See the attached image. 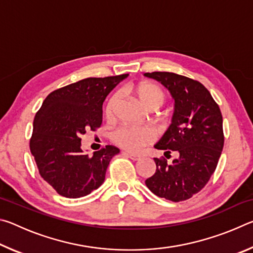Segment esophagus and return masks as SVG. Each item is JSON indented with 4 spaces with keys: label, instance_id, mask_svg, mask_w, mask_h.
<instances>
[{
    "label": "esophagus",
    "instance_id": "esophagus-1",
    "mask_svg": "<svg viewBox=\"0 0 253 253\" xmlns=\"http://www.w3.org/2000/svg\"><path fill=\"white\" fill-rule=\"evenodd\" d=\"M123 155H126L130 158L132 161H139L142 156L140 155H137V154H131V153H127V152H123Z\"/></svg>",
    "mask_w": 253,
    "mask_h": 253
}]
</instances>
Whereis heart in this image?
<instances>
[{
	"mask_svg": "<svg viewBox=\"0 0 253 253\" xmlns=\"http://www.w3.org/2000/svg\"><path fill=\"white\" fill-rule=\"evenodd\" d=\"M129 90L147 109H157L165 100V95L162 89L152 83H140L135 87H131ZM117 101L118 93L115 92L107 101L105 109L107 117H111L114 115ZM113 137L119 146L129 152H137L145 145L152 143L155 138V134L148 127L124 126L115 131Z\"/></svg>",
	"mask_w": 253,
	"mask_h": 253,
	"instance_id": "b5f03b06",
	"label": "heart"
}]
</instances>
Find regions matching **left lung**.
Returning <instances> with one entry per match:
<instances>
[{"mask_svg": "<svg viewBox=\"0 0 253 253\" xmlns=\"http://www.w3.org/2000/svg\"><path fill=\"white\" fill-rule=\"evenodd\" d=\"M161 83L175 100L168 130L155 148L177 152L168 164L165 158H154L156 172L145 184L154 194L173 202L190 199L209 182L216 169L224 144L223 119L219 105L199 81L173 72H146Z\"/></svg>", "mask_w": 253, "mask_h": 253, "instance_id": "1", "label": "left lung"}]
</instances>
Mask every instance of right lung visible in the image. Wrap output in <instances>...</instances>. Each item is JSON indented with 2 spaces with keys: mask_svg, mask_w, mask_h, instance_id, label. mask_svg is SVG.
<instances>
[{
  "mask_svg": "<svg viewBox=\"0 0 253 253\" xmlns=\"http://www.w3.org/2000/svg\"><path fill=\"white\" fill-rule=\"evenodd\" d=\"M127 76L87 78L57 89L36 114L30 151L41 177L61 196L83 198L104 183L119 149L107 145L89 156L81 148V136L100 127L106 97Z\"/></svg>",
  "mask_w": 253,
  "mask_h": 253,
  "instance_id": "right-lung-1",
  "label": "right lung"
}]
</instances>
